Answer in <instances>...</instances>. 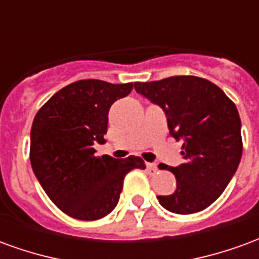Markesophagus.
<instances>
[{
	"instance_id": "obj_1",
	"label": "esophagus",
	"mask_w": 259,
	"mask_h": 259,
	"mask_svg": "<svg viewBox=\"0 0 259 259\" xmlns=\"http://www.w3.org/2000/svg\"><path fill=\"white\" fill-rule=\"evenodd\" d=\"M146 166H147V170H148V172H150V174H151V175L157 174V170H158V165H157V163L147 162Z\"/></svg>"
}]
</instances>
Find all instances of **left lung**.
Segmentation results:
<instances>
[{"label": "left lung", "instance_id": "8db88e82", "mask_svg": "<svg viewBox=\"0 0 259 259\" xmlns=\"http://www.w3.org/2000/svg\"><path fill=\"white\" fill-rule=\"evenodd\" d=\"M135 89L162 108L169 133L185 141V163L168 169L176 178V190L159 195V204L180 215L205 209L226 189L241 159V122L234 102L217 84L197 76L139 81Z\"/></svg>", "mask_w": 259, "mask_h": 259}]
</instances>
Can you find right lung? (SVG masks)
<instances>
[{
    "instance_id": "add662e5",
    "label": "right lung",
    "mask_w": 259,
    "mask_h": 259,
    "mask_svg": "<svg viewBox=\"0 0 259 259\" xmlns=\"http://www.w3.org/2000/svg\"><path fill=\"white\" fill-rule=\"evenodd\" d=\"M133 90V83L112 84L87 79L55 93L34 116L30 162L40 185L59 209L80 221H97L113 211L132 169H146L140 157H96L104 144L108 112Z\"/></svg>"
}]
</instances>
